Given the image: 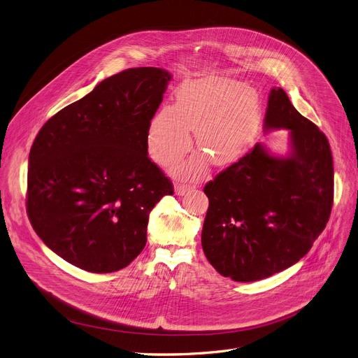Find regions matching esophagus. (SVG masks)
Listing matches in <instances>:
<instances>
[{
    "mask_svg": "<svg viewBox=\"0 0 358 358\" xmlns=\"http://www.w3.org/2000/svg\"><path fill=\"white\" fill-rule=\"evenodd\" d=\"M192 189H195V187L191 186V185L176 183V185H175V194H176V195H185V194H187L189 191H192Z\"/></svg>",
    "mask_w": 358,
    "mask_h": 358,
    "instance_id": "34e87169",
    "label": "esophagus"
}]
</instances>
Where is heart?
<instances>
[{
  "mask_svg": "<svg viewBox=\"0 0 358 358\" xmlns=\"http://www.w3.org/2000/svg\"><path fill=\"white\" fill-rule=\"evenodd\" d=\"M260 105L255 90L227 78L189 80L179 88L176 105H163L149 122L147 149L162 164L178 163L192 147L195 131L198 149L175 169L180 178H201L209 160L224 167L236 163L255 140Z\"/></svg>",
  "mask_w": 358,
  "mask_h": 358,
  "instance_id": "1",
  "label": "heart"
}]
</instances>
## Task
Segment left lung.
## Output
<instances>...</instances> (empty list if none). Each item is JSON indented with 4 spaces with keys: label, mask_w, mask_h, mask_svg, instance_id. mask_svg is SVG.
Listing matches in <instances>:
<instances>
[{
    "label": "left lung",
    "mask_w": 358,
    "mask_h": 358,
    "mask_svg": "<svg viewBox=\"0 0 358 358\" xmlns=\"http://www.w3.org/2000/svg\"><path fill=\"white\" fill-rule=\"evenodd\" d=\"M289 130L290 152L257 143L208 182L202 248L220 275L256 282L298 263L325 228L334 201L329 143L282 88H271L264 131Z\"/></svg>",
    "instance_id": "8db88e82"
}]
</instances>
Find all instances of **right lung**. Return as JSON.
Segmentation results:
<instances>
[{"instance_id":"1","label":"right lung","mask_w":358,"mask_h":358,"mask_svg":"<svg viewBox=\"0 0 358 358\" xmlns=\"http://www.w3.org/2000/svg\"><path fill=\"white\" fill-rule=\"evenodd\" d=\"M172 75L133 68L55 114L29 155L27 215L52 251L91 273L127 267L173 185L147 156V129Z\"/></svg>"}]
</instances>
